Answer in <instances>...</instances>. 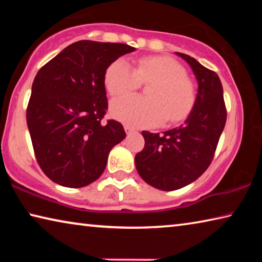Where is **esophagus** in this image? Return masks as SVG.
<instances>
[{
  "label": "esophagus",
  "mask_w": 262,
  "mask_h": 262,
  "mask_svg": "<svg viewBox=\"0 0 262 262\" xmlns=\"http://www.w3.org/2000/svg\"><path fill=\"white\" fill-rule=\"evenodd\" d=\"M125 132L127 133L128 135H129V134H132V133H134L136 130L133 127H130V126H125Z\"/></svg>",
  "instance_id": "obj_1"
}]
</instances>
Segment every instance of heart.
I'll return each instance as SVG.
<instances>
[{"label": "heart", "mask_w": 262, "mask_h": 262, "mask_svg": "<svg viewBox=\"0 0 262 262\" xmlns=\"http://www.w3.org/2000/svg\"><path fill=\"white\" fill-rule=\"evenodd\" d=\"M106 90L112 96L125 95L140 86L151 84L147 98L123 96L111 103V114L133 127L150 128L162 122L184 120L195 103L194 85L185 69L170 57L150 56L137 61L135 68L125 59H118L105 72Z\"/></svg>", "instance_id": "b5f03b06"}]
</instances>
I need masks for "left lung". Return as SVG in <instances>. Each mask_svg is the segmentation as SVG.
Returning <instances> with one entry per match:
<instances>
[{"label":"left lung","instance_id":"obj_1","mask_svg":"<svg viewBox=\"0 0 262 262\" xmlns=\"http://www.w3.org/2000/svg\"><path fill=\"white\" fill-rule=\"evenodd\" d=\"M176 54L187 62L196 78L194 106L179 127L162 134L142 132L145 144L135 156L141 178L161 190L183 188L207 170L227 121L223 88L217 74L192 56Z\"/></svg>","mask_w":262,"mask_h":262}]
</instances>
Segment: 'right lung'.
Instances as JSON below:
<instances>
[{
	"instance_id": "add662e5",
	"label": "right lung",
	"mask_w": 262,
	"mask_h": 262,
	"mask_svg": "<svg viewBox=\"0 0 262 262\" xmlns=\"http://www.w3.org/2000/svg\"><path fill=\"white\" fill-rule=\"evenodd\" d=\"M134 51L125 43L81 40L38 72L26 122L39 165L54 183L70 188L94 183L126 137L120 122L101 123L107 110L104 76L112 62Z\"/></svg>"
}]
</instances>
